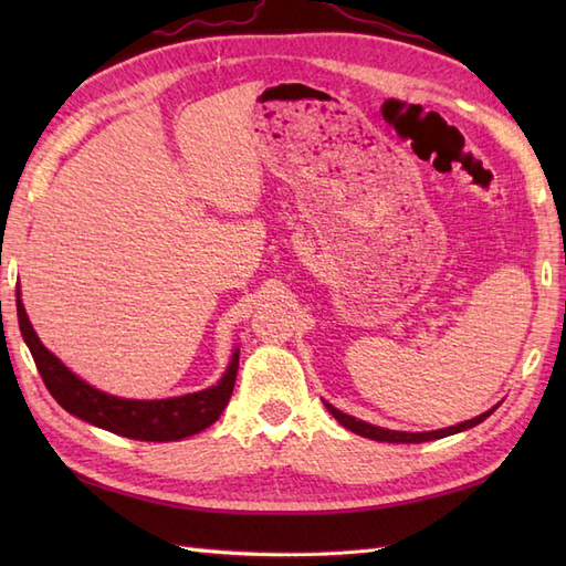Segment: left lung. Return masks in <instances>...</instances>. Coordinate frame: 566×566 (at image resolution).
I'll list each match as a JSON object with an SVG mask.
<instances>
[{"label":"left lung","instance_id":"obj_1","mask_svg":"<svg viewBox=\"0 0 566 566\" xmlns=\"http://www.w3.org/2000/svg\"><path fill=\"white\" fill-rule=\"evenodd\" d=\"M328 411L333 413V418L338 420L340 426H345L347 430L357 432V436L363 438H369V440H377V442H428V440H438V438H448V436H454V432H462L467 428H474L482 423V420H486L491 413L496 411L499 406L491 408V411L476 416L472 420H464V423H457V426H450V428H442V430H430V432H403V430H387V428H379V426H371V423H365V420H357L353 416H347L343 411H338V408L326 403Z\"/></svg>","mask_w":566,"mask_h":566}]
</instances>
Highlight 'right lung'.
Wrapping results in <instances>:
<instances>
[{"mask_svg":"<svg viewBox=\"0 0 566 566\" xmlns=\"http://www.w3.org/2000/svg\"><path fill=\"white\" fill-rule=\"evenodd\" d=\"M17 314L23 340H27L33 355V363L39 367L45 389L51 391L53 399L63 406L67 413L87 420V423L97 428L116 432V436L146 442H170L197 436V432L219 420L223 408L228 406V399H231L233 394L240 355L238 347L231 357V365H228L216 387L160 401L118 399V396L90 387L87 381L72 375V371L48 350L31 326L19 292Z\"/></svg>","mask_w":566,"mask_h":566,"instance_id":"add662e5","label":"right lung"}]
</instances>
